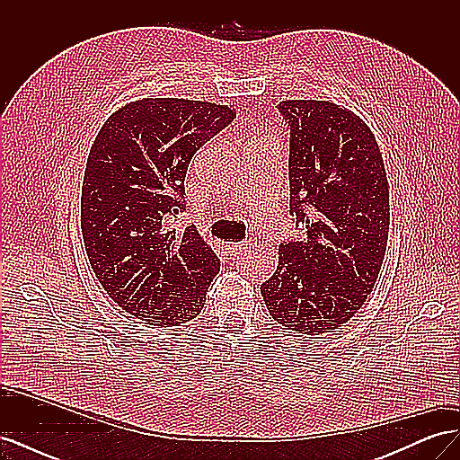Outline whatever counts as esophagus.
I'll return each mask as SVG.
<instances>
[{
    "label": "esophagus",
    "instance_id": "esophagus-1",
    "mask_svg": "<svg viewBox=\"0 0 460 460\" xmlns=\"http://www.w3.org/2000/svg\"><path fill=\"white\" fill-rule=\"evenodd\" d=\"M230 247L234 249L235 253H238V252H247V249L252 247V243H249V242H232Z\"/></svg>",
    "mask_w": 460,
    "mask_h": 460
}]
</instances>
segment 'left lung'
<instances>
[{
  "label": "left lung",
  "mask_w": 460,
  "mask_h": 460,
  "mask_svg": "<svg viewBox=\"0 0 460 460\" xmlns=\"http://www.w3.org/2000/svg\"><path fill=\"white\" fill-rule=\"evenodd\" d=\"M289 213L303 238L278 245V267L261 296L286 330L324 333L363 307L385 255L389 184L378 142L353 111L286 100Z\"/></svg>",
  "instance_id": "obj_1"
}]
</instances>
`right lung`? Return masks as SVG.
I'll return each mask as SVG.
<instances>
[{
	"label": "right lung",
	"mask_w": 460,
	"mask_h": 460,
	"mask_svg": "<svg viewBox=\"0 0 460 460\" xmlns=\"http://www.w3.org/2000/svg\"><path fill=\"white\" fill-rule=\"evenodd\" d=\"M228 105L144 97L117 109L92 144L80 226L95 278L144 324L196 318L220 270L196 226L178 232L191 157L234 120Z\"/></svg>",
	"instance_id": "add662e5"
}]
</instances>
